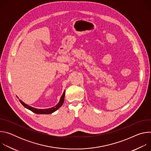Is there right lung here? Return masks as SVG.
Listing matches in <instances>:
<instances>
[{
    "mask_svg": "<svg viewBox=\"0 0 151 151\" xmlns=\"http://www.w3.org/2000/svg\"><path fill=\"white\" fill-rule=\"evenodd\" d=\"M64 95H65V91H64L63 95L61 96V99H60V100L59 101V103L54 107H51V108H49V109H36V108H34V107H31L26 104H25L23 101H21V100H19V101L20 103L22 104L26 108L30 110L31 111H32L33 112L35 113V114H50L54 112H55V111H57L58 108H60V107L62 106V104H63L64 103Z\"/></svg>",
    "mask_w": 151,
    "mask_h": 151,
    "instance_id": "add662e5",
    "label": "right lung"
}]
</instances>
